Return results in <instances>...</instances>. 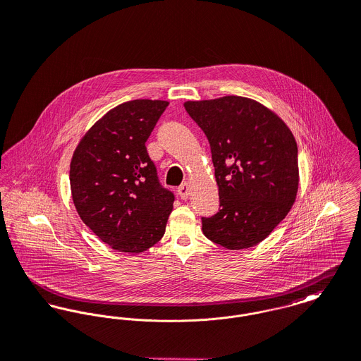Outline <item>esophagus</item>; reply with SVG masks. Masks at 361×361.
I'll list each match as a JSON object with an SVG mask.
<instances>
[{
    "mask_svg": "<svg viewBox=\"0 0 361 361\" xmlns=\"http://www.w3.org/2000/svg\"><path fill=\"white\" fill-rule=\"evenodd\" d=\"M190 184L188 183H184V184H181L180 187H178V190H177V192H178V195L181 197V200H187L188 197H190Z\"/></svg>",
    "mask_w": 361,
    "mask_h": 361,
    "instance_id": "1",
    "label": "esophagus"
}]
</instances>
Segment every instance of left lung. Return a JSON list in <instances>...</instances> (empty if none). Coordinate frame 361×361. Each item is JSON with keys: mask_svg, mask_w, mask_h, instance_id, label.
I'll return each mask as SVG.
<instances>
[{"mask_svg": "<svg viewBox=\"0 0 361 361\" xmlns=\"http://www.w3.org/2000/svg\"><path fill=\"white\" fill-rule=\"evenodd\" d=\"M184 108L210 144L219 185L220 210L202 217L203 234L233 250L257 245L296 200L293 134L274 112L243 97L187 101Z\"/></svg>", "mask_w": 361, "mask_h": 361, "instance_id": "1", "label": "left lung"}]
</instances>
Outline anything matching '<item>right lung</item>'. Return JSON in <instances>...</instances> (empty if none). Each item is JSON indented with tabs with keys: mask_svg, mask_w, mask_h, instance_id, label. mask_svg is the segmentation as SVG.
<instances>
[{
	"mask_svg": "<svg viewBox=\"0 0 361 361\" xmlns=\"http://www.w3.org/2000/svg\"><path fill=\"white\" fill-rule=\"evenodd\" d=\"M167 105L121 104L85 133L73 154L69 178L78 213L115 250L140 253L164 234L174 194L161 187L145 142Z\"/></svg>",
	"mask_w": 361,
	"mask_h": 361,
	"instance_id": "1",
	"label": "right lung"
}]
</instances>
